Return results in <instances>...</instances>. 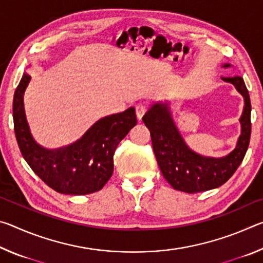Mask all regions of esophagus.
<instances>
[{
  "label": "esophagus",
  "instance_id": "esophagus-1",
  "mask_svg": "<svg viewBox=\"0 0 263 263\" xmlns=\"http://www.w3.org/2000/svg\"><path fill=\"white\" fill-rule=\"evenodd\" d=\"M147 109H148V106L146 105L145 103H139V104L136 105L137 117H138V119H139V121H141L142 116L145 115V112H146V111H147Z\"/></svg>",
  "mask_w": 263,
  "mask_h": 263
}]
</instances>
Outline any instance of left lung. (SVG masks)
Here are the masks:
<instances>
[{
    "mask_svg": "<svg viewBox=\"0 0 263 263\" xmlns=\"http://www.w3.org/2000/svg\"><path fill=\"white\" fill-rule=\"evenodd\" d=\"M225 64L224 67H230ZM232 83L243 96V112L240 117L241 135L237 146L224 158L202 157L191 151L181 137L169 111L168 103H155L142 117L152 138L155 158L162 175L173 188L194 194L224 184L242 162L251 139V100L241 77L221 78Z\"/></svg>",
    "mask_w": 263,
    "mask_h": 263,
    "instance_id": "8db88e82",
    "label": "left lung"
}]
</instances>
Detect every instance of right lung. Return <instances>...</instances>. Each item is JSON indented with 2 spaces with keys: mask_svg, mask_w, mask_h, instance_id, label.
Wrapping results in <instances>:
<instances>
[{
  "mask_svg": "<svg viewBox=\"0 0 263 263\" xmlns=\"http://www.w3.org/2000/svg\"><path fill=\"white\" fill-rule=\"evenodd\" d=\"M30 80L24 73L12 104L15 136L25 161L57 193L87 195L101 190L114 173L116 148L137 125L135 108L100 119L69 146L46 149L35 142L26 121L23 96Z\"/></svg>",
  "mask_w": 263,
  "mask_h": 263,
  "instance_id": "add662e5",
  "label": "right lung"
}]
</instances>
